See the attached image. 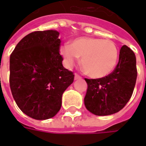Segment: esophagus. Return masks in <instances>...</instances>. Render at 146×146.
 I'll return each mask as SVG.
<instances>
[{"instance_id":"34e87169","label":"esophagus","mask_w":146,"mask_h":146,"mask_svg":"<svg viewBox=\"0 0 146 146\" xmlns=\"http://www.w3.org/2000/svg\"><path fill=\"white\" fill-rule=\"evenodd\" d=\"M74 79H75V80L81 79V76H80L79 74H77V73H75V76H74Z\"/></svg>"}]
</instances>
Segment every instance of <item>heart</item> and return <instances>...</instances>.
I'll return each instance as SVG.
<instances>
[{
    "instance_id": "b5f03b06",
    "label": "heart",
    "mask_w": 146,
    "mask_h": 146,
    "mask_svg": "<svg viewBox=\"0 0 146 146\" xmlns=\"http://www.w3.org/2000/svg\"><path fill=\"white\" fill-rule=\"evenodd\" d=\"M59 52L67 68H71L79 57H82L81 65L84 72L95 78L104 77L112 73L119 56L117 46L113 40L85 36L73 40L71 44H63Z\"/></svg>"
}]
</instances>
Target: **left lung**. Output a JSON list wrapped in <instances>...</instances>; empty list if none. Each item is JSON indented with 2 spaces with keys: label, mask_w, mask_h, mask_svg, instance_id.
<instances>
[{
  "label": "left lung",
  "mask_w": 146,
  "mask_h": 146,
  "mask_svg": "<svg viewBox=\"0 0 146 146\" xmlns=\"http://www.w3.org/2000/svg\"><path fill=\"white\" fill-rule=\"evenodd\" d=\"M136 58L127 46L120 48L119 62L113 72L98 79H87L84 98L87 110L97 116L116 113L130 100L137 79Z\"/></svg>",
  "instance_id": "left-lung-1"
}]
</instances>
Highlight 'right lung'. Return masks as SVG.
I'll return each instance as SVG.
<instances>
[{
	"label": "right lung",
	"mask_w": 146,
	"mask_h": 146,
	"mask_svg": "<svg viewBox=\"0 0 146 146\" xmlns=\"http://www.w3.org/2000/svg\"><path fill=\"white\" fill-rule=\"evenodd\" d=\"M56 30L35 31L18 43L10 56L9 83L15 101L26 115L47 119L60 110L62 96L73 82L59 54Z\"/></svg>",
	"instance_id": "right-lung-1"
}]
</instances>
